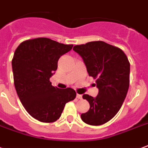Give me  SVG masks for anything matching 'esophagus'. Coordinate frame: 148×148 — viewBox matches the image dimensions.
I'll list each match as a JSON object with an SVG mask.
<instances>
[{"instance_id":"34e87169","label":"esophagus","mask_w":148,"mask_h":148,"mask_svg":"<svg viewBox=\"0 0 148 148\" xmlns=\"http://www.w3.org/2000/svg\"><path fill=\"white\" fill-rule=\"evenodd\" d=\"M76 98L79 99H82V95H80V94H76Z\"/></svg>"}]
</instances>
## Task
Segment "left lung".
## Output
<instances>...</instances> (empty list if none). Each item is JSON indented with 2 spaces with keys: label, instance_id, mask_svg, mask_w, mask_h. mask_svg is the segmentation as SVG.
<instances>
[{
  "label": "left lung",
  "instance_id": "1",
  "mask_svg": "<svg viewBox=\"0 0 148 148\" xmlns=\"http://www.w3.org/2000/svg\"><path fill=\"white\" fill-rule=\"evenodd\" d=\"M82 57L90 76L96 79L99 93L96 98L87 94L90 108L81 114L89 125L98 126L116 116L126 98L130 83V63L119 48L103 41H92L73 47Z\"/></svg>",
  "mask_w": 148,
  "mask_h": 148
}]
</instances>
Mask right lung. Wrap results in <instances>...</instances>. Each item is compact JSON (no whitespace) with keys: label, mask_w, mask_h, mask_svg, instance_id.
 <instances>
[{"label":"right lung","mask_w":148,"mask_h":148,"mask_svg":"<svg viewBox=\"0 0 148 148\" xmlns=\"http://www.w3.org/2000/svg\"><path fill=\"white\" fill-rule=\"evenodd\" d=\"M72 46L40 37L23 41L14 52L12 67L16 93L28 113L40 122L56 121L66 103L76 98L72 88H58L49 80L60 57Z\"/></svg>","instance_id":"add662e5"}]
</instances>
